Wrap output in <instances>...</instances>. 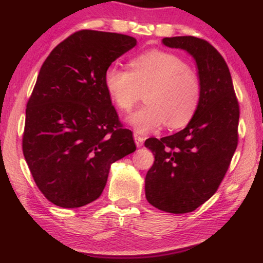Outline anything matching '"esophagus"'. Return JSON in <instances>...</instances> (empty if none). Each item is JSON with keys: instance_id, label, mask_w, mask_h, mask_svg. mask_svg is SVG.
<instances>
[{"instance_id": "esophagus-1", "label": "esophagus", "mask_w": 263, "mask_h": 263, "mask_svg": "<svg viewBox=\"0 0 263 263\" xmlns=\"http://www.w3.org/2000/svg\"><path fill=\"white\" fill-rule=\"evenodd\" d=\"M134 140H135V143H136V146L138 147H141L142 145H143V139L142 136H140V135H138V134H134Z\"/></svg>"}]
</instances>
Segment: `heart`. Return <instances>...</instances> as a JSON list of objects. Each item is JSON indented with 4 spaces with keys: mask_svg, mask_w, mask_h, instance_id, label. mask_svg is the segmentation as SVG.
Listing matches in <instances>:
<instances>
[{
    "mask_svg": "<svg viewBox=\"0 0 263 263\" xmlns=\"http://www.w3.org/2000/svg\"><path fill=\"white\" fill-rule=\"evenodd\" d=\"M130 71L116 66L106 68L104 87L114 105L128 111L145 91V106L129 115L127 121L138 133L160 128L184 127L195 116L201 100V81L182 59L174 53L151 50L134 57Z\"/></svg>",
    "mask_w": 263,
    "mask_h": 263,
    "instance_id": "obj_1",
    "label": "heart"
}]
</instances>
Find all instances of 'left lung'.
I'll return each instance as SVG.
<instances>
[{"label":"left lung","instance_id":"1","mask_svg":"<svg viewBox=\"0 0 263 263\" xmlns=\"http://www.w3.org/2000/svg\"><path fill=\"white\" fill-rule=\"evenodd\" d=\"M163 44L195 60L201 100L183 130L146 140L154 163L145 192L158 210L183 214L206 202L220 185L238 143L239 106L228 64L214 46L192 35L164 38Z\"/></svg>","mask_w":263,"mask_h":263}]
</instances>
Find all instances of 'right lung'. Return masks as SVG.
Returning <instances> with one entry per match:
<instances>
[{
	"instance_id": "obj_1",
	"label": "right lung",
	"mask_w": 263,
	"mask_h": 263,
	"mask_svg": "<svg viewBox=\"0 0 263 263\" xmlns=\"http://www.w3.org/2000/svg\"><path fill=\"white\" fill-rule=\"evenodd\" d=\"M136 45L130 35L82 30L50 52L27 102L25 160L50 202L77 208L98 199L110 166L136 149L104 87V73Z\"/></svg>"
}]
</instances>
